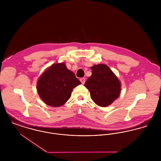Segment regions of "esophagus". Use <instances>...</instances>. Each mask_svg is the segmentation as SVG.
Here are the masks:
<instances>
[{
	"mask_svg": "<svg viewBox=\"0 0 161 161\" xmlns=\"http://www.w3.org/2000/svg\"><path fill=\"white\" fill-rule=\"evenodd\" d=\"M80 81L81 82V83H82L83 85H84L86 81L85 78H80Z\"/></svg>",
	"mask_w": 161,
	"mask_h": 161,
	"instance_id": "34e87169",
	"label": "esophagus"
}]
</instances>
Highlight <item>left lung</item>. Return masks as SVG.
Segmentation results:
<instances>
[{
    "label": "left lung",
    "instance_id": "left-lung-1",
    "mask_svg": "<svg viewBox=\"0 0 161 161\" xmlns=\"http://www.w3.org/2000/svg\"><path fill=\"white\" fill-rule=\"evenodd\" d=\"M92 75L86 81L91 98L95 103L101 107L112 104L120 94L121 83L111 69L104 64L91 67Z\"/></svg>",
    "mask_w": 161,
    "mask_h": 161
}]
</instances>
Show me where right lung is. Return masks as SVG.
Masks as SVG:
<instances>
[{
	"mask_svg": "<svg viewBox=\"0 0 161 161\" xmlns=\"http://www.w3.org/2000/svg\"><path fill=\"white\" fill-rule=\"evenodd\" d=\"M81 83L64 63H54L39 77L36 89L41 99L48 106L59 107L70 98L73 89Z\"/></svg>",
	"mask_w": 161,
	"mask_h": 161,
	"instance_id": "add662e5",
	"label": "right lung"
}]
</instances>
